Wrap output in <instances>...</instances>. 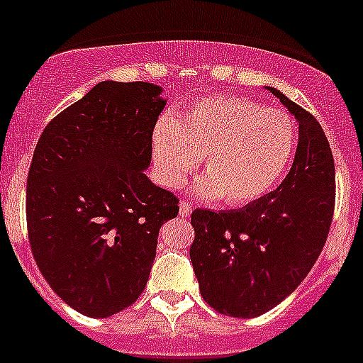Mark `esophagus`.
<instances>
[{"mask_svg": "<svg viewBox=\"0 0 363 363\" xmlns=\"http://www.w3.org/2000/svg\"><path fill=\"white\" fill-rule=\"evenodd\" d=\"M191 210H194V206H191L190 201H182L181 208H179V212H181L182 218H188V216L191 214Z\"/></svg>", "mask_w": 363, "mask_h": 363, "instance_id": "esophagus-1", "label": "esophagus"}]
</instances>
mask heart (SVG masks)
<instances>
[{
    "label": "heart",
    "instance_id": "b5f03b06",
    "mask_svg": "<svg viewBox=\"0 0 363 363\" xmlns=\"http://www.w3.org/2000/svg\"><path fill=\"white\" fill-rule=\"evenodd\" d=\"M297 129L290 114L245 97H206L179 121L162 118L153 130L158 175L179 188L205 158L197 190L240 206L264 197L294 157Z\"/></svg>",
    "mask_w": 363,
    "mask_h": 363
}]
</instances>
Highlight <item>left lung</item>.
Segmentation results:
<instances>
[{
  "instance_id": "left-lung-1",
  "label": "left lung",
  "mask_w": 363,
  "mask_h": 363,
  "mask_svg": "<svg viewBox=\"0 0 363 363\" xmlns=\"http://www.w3.org/2000/svg\"><path fill=\"white\" fill-rule=\"evenodd\" d=\"M271 94L299 121V144L280 186L238 210L196 208L191 266L203 299L216 312L249 319L284 301L308 275L330 230L336 172L319 121Z\"/></svg>"
}]
</instances>
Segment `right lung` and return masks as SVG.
<instances>
[{"mask_svg": "<svg viewBox=\"0 0 363 363\" xmlns=\"http://www.w3.org/2000/svg\"><path fill=\"white\" fill-rule=\"evenodd\" d=\"M151 83L103 81L48 123L27 175V233L60 299L90 318L129 308L147 284L158 228L179 199L144 169L164 101Z\"/></svg>", "mask_w": 363, "mask_h": 363, "instance_id": "obj_1", "label": "right lung"}]
</instances>
